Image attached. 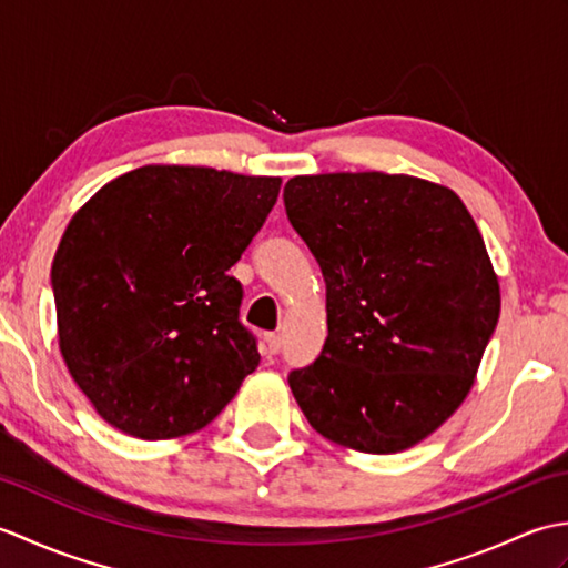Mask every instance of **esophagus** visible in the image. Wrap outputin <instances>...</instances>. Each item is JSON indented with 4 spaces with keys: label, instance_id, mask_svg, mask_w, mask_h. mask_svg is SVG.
<instances>
[{
    "label": "esophagus",
    "instance_id": "1",
    "mask_svg": "<svg viewBox=\"0 0 568 568\" xmlns=\"http://www.w3.org/2000/svg\"><path fill=\"white\" fill-rule=\"evenodd\" d=\"M283 346V336L281 334H265V352L277 354Z\"/></svg>",
    "mask_w": 568,
    "mask_h": 568
}]
</instances>
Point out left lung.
<instances>
[{
	"instance_id": "8db88e82",
	"label": "left lung",
	"mask_w": 568,
	"mask_h": 568,
	"mask_svg": "<svg viewBox=\"0 0 568 568\" xmlns=\"http://www.w3.org/2000/svg\"><path fill=\"white\" fill-rule=\"evenodd\" d=\"M285 210L327 285V342L291 390L324 439L397 454L474 388L500 285L452 187L415 175L322 173L285 185Z\"/></svg>"
}]
</instances>
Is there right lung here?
<instances>
[{"instance_id": "1", "label": "right lung", "mask_w": 568, "mask_h": 568, "mask_svg": "<svg viewBox=\"0 0 568 568\" xmlns=\"http://www.w3.org/2000/svg\"><path fill=\"white\" fill-rule=\"evenodd\" d=\"M281 178L141 165L72 214L51 283L68 373L104 422L136 439L207 427L261 354L241 327V258Z\"/></svg>"}]
</instances>
